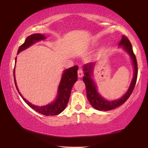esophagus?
<instances>
[{
	"instance_id": "1",
	"label": "esophagus",
	"mask_w": 148,
	"mask_h": 148,
	"mask_svg": "<svg viewBox=\"0 0 148 148\" xmlns=\"http://www.w3.org/2000/svg\"><path fill=\"white\" fill-rule=\"evenodd\" d=\"M77 76L79 77H82L84 76V72L82 69H79L78 71H77Z\"/></svg>"
}]
</instances>
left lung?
<instances>
[{
    "instance_id": "8db88e82",
    "label": "left lung",
    "mask_w": 148,
    "mask_h": 148,
    "mask_svg": "<svg viewBox=\"0 0 148 148\" xmlns=\"http://www.w3.org/2000/svg\"><path fill=\"white\" fill-rule=\"evenodd\" d=\"M119 46L123 47L124 50H125V51H127V53L129 55L134 66L133 78L132 79L131 85H130L127 92L121 98L112 101H108L103 98L98 92L97 86L91 77L95 63L90 62V63H87L84 66L85 76L83 77V81L86 84L87 97L91 106L96 110H101V111H108V110H113L121 106L129 98L130 95L133 91L134 86L136 85L138 76V65L136 56L132 50V45L129 40L126 36H123L119 44Z\"/></svg>"
}]
</instances>
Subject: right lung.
<instances>
[{"mask_svg": "<svg viewBox=\"0 0 148 148\" xmlns=\"http://www.w3.org/2000/svg\"><path fill=\"white\" fill-rule=\"evenodd\" d=\"M46 38V37L42 34H33L30 35L26 38L24 43L19 47L17 54L19 53V52L22 51L23 50L28 48L29 47L32 46V44L36 43V42L43 40ZM16 60L17 58L16 57ZM77 69H78V66L76 65V66H72L69 69L64 70L58 87L57 96L56 100L53 102H52L51 103H49L43 106H37L34 104H32L31 102L27 101L20 93L16 85L15 69L14 70V82L15 84H16V89L19 93L20 96L32 109H33L40 114L45 115V116H56V115H58L60 113H61L65 109L67 104H68L72 88L74 83L77 79Z\"/></svg>", "mask_w": 148, "mask_h": 148, "instance_id": "obj_1", "label": "right lung"}]
</instances>
